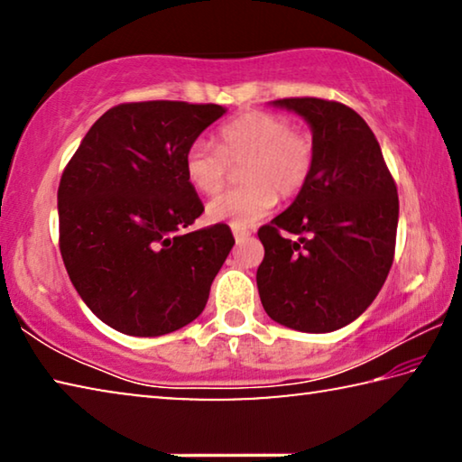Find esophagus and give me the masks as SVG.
<instances>
[{"label": "esophagus", "instance_id": "34e87169", "mask_svg": "<svg viewBox=\"0 0 462 462\" xmlns=\"http://www.w3.org/2000/svg\"><path fill=\"white\" fill-rule=\"evenodd\" d=\"M232 234H234V238H236V242L250 236V232L246 228H238V226H232Z\"/></svg>", "mask_w": 462, "mask_h": 462}]
</instances>
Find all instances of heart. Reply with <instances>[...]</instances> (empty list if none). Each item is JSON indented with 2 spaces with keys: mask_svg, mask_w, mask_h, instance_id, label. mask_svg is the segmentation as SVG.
<instances>
[{
  "mask_svg": "<svg viewBox=\"0 0 462 462\" xmlns=\"http://www.w3.org/2000/svg\"><path fill=\"white\" fill-rule=\"evenodd\" d=\"M240 165L245 185L209 201L208 217L246 228L267 216L277 198L291 199L308 185L316 165L314 138L285 116L250 109L217 130V146L195 140L183 159L187 181L203 195L220 193Z\"/></svg>",
  "mask_w": 462,
  "mask_h": 462,
  "instance_id": "heart-1",
  "label": "heart"
}]
</instances>
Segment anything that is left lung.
Returning <instances> with one entry per match:
<instances>
[{
    "mask_svg": "<svg viewBox=\"0 0 462 462\" xmlns=\"http://www.w3.org/2000/svg\"><path fill=\"white\" fill-rule=\"evenodd\" d=\"M314 132L308 185L259 228L264 259L256 271L271 319L300 332H332L371 306L395 254L400 199L373 130L332 99L285 97ZM297 233L289 241L284 232Z\"/></svg>",
    "mask_w": 462,
    "mask_h": 462,
    "instance_id": "8db88e82",
    "label": "left lung"
}]
</instances>
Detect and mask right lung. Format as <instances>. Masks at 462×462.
Instances as JSON below:
<instances>
[{"instance_id":"right-lung-1","label":"right lung","mask_w":462,"mask_h":462,"mask_svg":"<svg viewBox=\"0 0 462 462\" xmlns=\"http://www.w3.org/2000/svg\"><path fill=\"white\" fill-rule=\"evenodd\" d=\"M226 109L132 101L101 116L59 183V248L101 322L162 336L198 318L234 246L226 224L183 232L203 212L183 159Z\"/></svg>"}]
</instances>
